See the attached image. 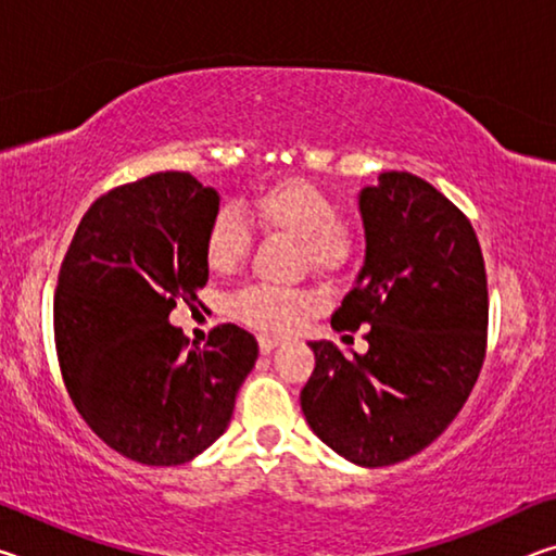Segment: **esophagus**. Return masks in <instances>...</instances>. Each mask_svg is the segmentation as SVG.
<instances>
[{"label":"esophagus","mask_w":556,"mask_h":556,"mask_svg":"<svg viewBox=\"0 0 556 556\" xmlns=\"http://www.w3.org/2000/svg\"><path fill=\"white\" fill-rule=\"evenodd\" d=\"M279 345V341L277 338H269V336H260V351L265 353V355H269L271 351H275V348Z\"/></svg>","instance_id":"esophagus-1"}]
</instances>
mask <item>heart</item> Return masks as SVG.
I'll return each mask as SVG.
<instances>
[{
    "label": "heart",
    "mask_w": 556,
    "mask_h": 556,
    "mask_svg": "<svg viewBox=\"0 0 556 556\" xmlns=\"http://www.w3.org/2000/svg\"><path fill=\"white\" fill-rule=\"evenodd\" d=\"M242 212L244 216L223 208L205 235V262L218 275L242 265L252 248V228L296 242L314 275H331L351 252L353 230L348 220L338 218V203L306 178H285L260 188L242 203ZM306 308L304 296L267 287H248L232 301V314L265 333L291 331Z\"/></svg>",
    "instance_id": "obj_1"
}]
</instances>
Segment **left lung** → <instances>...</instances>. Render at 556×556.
I'll use <instances>...</instances> for the list:
<instances>
[{
	"label": "left lung",
	"mask_w": 556,
	"mask_h": 556,
	"mask_svg": "<svg viewBox=\"0 0 556 556\" xmlns=\"http://www.w3.org/2000/svg\"><path fill=\"white\" fill-rule=\"evenodd\" d=\"M357 205L365 262L331 326H370L368 351L308 341L301 409L336 454L380 468L427 448L466 404L485 357L488 281L473 225L425 178L384 172Z\"/></svg>",
	"instance_id": "1"
}]
</instances>
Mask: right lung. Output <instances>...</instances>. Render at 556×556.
I'll return each mask as SVG.
<instances>
[{
  "instance_id": "obj_1",
  "label": "right lung",
  "mask_w": 556,
  "mask_h": 556,
  "mask_svg": "<svg viewBox=\"0 0 556 556\" xmlns=\"http://www.w3.org/2000/svg\"><path fill=\"white\" fill-rule=\"evenodd\" d=\"M215 188L162 172L108 191L75 230L53 299L55 353L71 400L117 454L178 466L228 429L240 384L255 368V336L215 326L191 348L168 324L208 281L205 235Z\"/></svg>"
}]
</instances>
